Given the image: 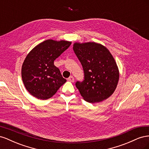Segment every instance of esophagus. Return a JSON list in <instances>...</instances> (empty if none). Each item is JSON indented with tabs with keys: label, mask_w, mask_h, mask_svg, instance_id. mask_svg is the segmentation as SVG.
Wrapping results in <instances>:
<instances>
[{
	"label": "esophagus",
	"mask_w": 149,
	"mask_h": 149,
	"mask_svg": "<svg viewBox=\"0 0 149 149\" xmlns=\"http://www.w3.org/2000/svg\"><path fill=\"white\" fill-rule=\"evenodd\" d=\"M68 80L69 81H71V82H74V78L73 76H70V77L68 78Z\"/></svg>",
	"instance_id": "34e87169"
}]
</instances>
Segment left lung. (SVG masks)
Segmentation results:
<instances>
[{"instance_id": "obj_1", "label": "left lung", "mask_w": 149, "mask_h": 149, "mask_svg": "<svg viewBox=\"0 0 149 149\" xmlns=\"http://www.w3.org/2000/svg\"><path fill=\"white\" fill-rule=\"evenodd\" d=\"M73 50L84 71V80L76 86L90 103L105 100L117 87L119 73L114 58L106 47L95 42L75 43Z\"/></svg>"}]
</instances>
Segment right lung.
Returning a JSON list of instances; mask_svg holds the SVG:
<instances>
[{
    "label": "right lung",
    "mask_w": 149,
    "mask_h": 149,
    "mask_svg": "<svg viewBox=\"0 0 149 149\" xmlns=\"http://www.w3.org/2000/svg\"><path fill=\"white\" fill-rule=\"evenodd\" d=\"M71 42L47 40L38 44L26 56L22 67V78L26 90L39 100L52 97L66 83L54 61Z\"/></svg>",
    "instance_id": "right-lung-1"
}]
</instances>
